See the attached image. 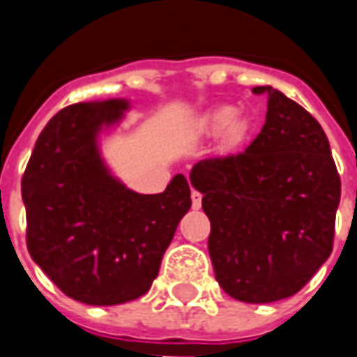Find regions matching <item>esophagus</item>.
I'll return each mask as SVG.
<instances>
[{
	"instance_id": "1",
	"label": "esophagus",
	"mask_w": 357,
	"mask_h": 357,
	"mask_svg": "<svg viewBox=\"0 0 357 357\" xmlns=\"http://www.w3.org/2000/svg\"><path fill=\"white\" fill-rule=\"evenodd\" d=\"M190 199H192V208L199 211L200 204H202V195H200L199 190H192V192H190Z\"/></svg>"
}]
</instances>
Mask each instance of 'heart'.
<instances>
[{
	"label": "heart",
	"mask_w": 357,
	"mask_h": 357,
	"mask_svg": "<svg viewBox=\"0 0 357 357\" xmlns=\"http://www.w3.org/2000/svg\"><path fill=\"white\" fill-rule=\"evenodd\" d=\"M238 117V111L234 107H218L206 117V129L211 132L228 130L230 139H240L246 130V123Z\"/></svg>",
	"instance_id": "1"
}]
</instances>
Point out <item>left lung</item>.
Listing matches in <instances>:
<instances>
[{
  "label": "left lung",
  "instance_id": "left-lung-1",
  "mask_svg": "<svg viewBox=\"0 0 357 357\" xmlns=\"http://www.w3.org/2000/svg\"><path fill=\"white\" fill-rule=\"evenodd\" d=\"M266 123L236 157L190 169L211 220L208 254L228 296L268 304L294 296L330 258L340 176L320 123L278 89Z\"/></svg>",
  "mask_w": 357,
  "mask_h": 357
}]
</instances>
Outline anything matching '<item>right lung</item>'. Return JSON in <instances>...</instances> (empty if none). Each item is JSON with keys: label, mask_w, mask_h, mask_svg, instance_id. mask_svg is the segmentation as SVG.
<instances>
[{"label": "right lung", "mask_w": 357, "mask_h": 357, "mask_svg": "<svg viewBox=\"0 0 357 357\" xmlns=\"http://www.w3.org/2000/svg\"><path fill=\"white\" fill-rule=\"evenodd\" d=\"M129 109V99L65 107L41 130L21 181L33 262L63 294L91 306L146 294L192 204L185 174L141 195L107 165L101 139Z\"/></svg>", "instance_id": "right-lung-1"}]
</instances>
